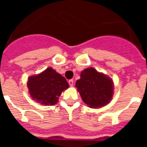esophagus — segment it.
Here are the masks:
<instances>
[{
    "instance_id": "34e87169",
    "label": "esophagus",
    "mask_w": 147,
    "mask_h": 147,
    "mask_svg": "<svg viewBox=\"0 0 147 147\" xmlns=\"http://www.w3.org/2000/svg\"><path fill=\"white\" fill-rule=\"evenodd\" d=\"M68 84H69L71 86H73V85H74V80H70L69 81H68Z\"/></svg>"
}]
</instances>
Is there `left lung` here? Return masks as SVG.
Masks as SVG:
<instances>
[{
    "mask_svg": "<svg viewBox=\"0 0 147 147\" xmlns=\"http://www.w3.org/2000/svg\"><path fill=\"white\" fill-rule=\"evenodd\" d=\"M76 87L83 102L91 108L103 107L112 99L113 83L106 75L88 67L81 73Z\"/></svg>",
    "mask_w": 147,
    "mask_h": 147,
    "instance_id": "left-lung-1",
    "label": "left lung"
}]
</instances>
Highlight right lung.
I'll return each instance as SVG.
<instances>
[{
    "mask_svg": "<svg viewBox=\"0 0 147 147\" xmlns=\"http://www.w3.org/2000/svg\"><path fill=\"white\" fill-rule=\"evenodd\" d=\"M27 85L32 99L45 105H55L61 93L69 87L65 78L51 67L28 78Z\"/></svg>",
    "mask_w": 147,
    "mask_h": 147,
    "instance_id": "right-lung-1",
    "label": "right lung"
}]
</instances>
